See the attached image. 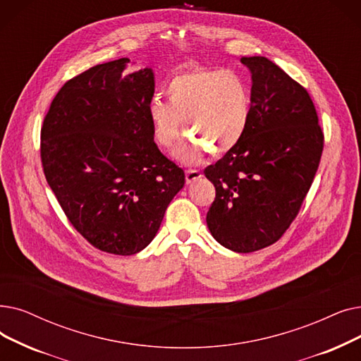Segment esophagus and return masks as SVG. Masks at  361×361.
Listing matches in <instances>:
<instances>
[{
    "instance_id": "1",
    "label": "esophagus",
    "mask_w": 361,
    "mask_h": 361,
    "mask_svg": "<svg viewBox=\"0 0 361 361\" xmlns=\"http://www.w3.org/2000/svg\"><path fill=\"white\" fill-rule=\"evenodd\" d=\"M200 177H202V174H200L197 169H187L185 171V183L187 184H190V183L199 180Z\"/></svg>"
}]
</instances>
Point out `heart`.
<instances>
[{
  "label": "heart",
  "instance_id": "1",
  "mask_svg": "<svg viewBox=\"0 0 361 361\" xmlns=\"http://www.w3.org/2000/svg\"><path fill=\"white\" fill-rule=\"evenodd\" d=\"M168 103L153 99L147 118L156 145L169 149L183 131L187 138L176 150V158L196 165L207 152L224 154L243 138L252 99L245 78L233 69L197 68L176 75L166 85Z\"/></svg>",
  "mask_w": 361,
  "mask_h": 361
}]
</instances>
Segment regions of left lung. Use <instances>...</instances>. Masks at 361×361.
I'll return each mask as SVG.
<instances>
[{
    "instance_id": "obj_1",
    "label": "left lung",
    "mask_w": 361,
    "mask_h": 361,
    "mask_svg": "<svg viewBox=\"0 0 361 361\" xmlns=\"http://www.w3.org/2000/svg\"><path fill=\"white\" fill-rule=\"evenodd\" d=\"M240 61L252 75L247 130L203 172L215 185L207 214L211 234L247 254L273 245L292 224L314 180L324 137L302 85L267 57Z\"/></svg>"
}]
</instances>
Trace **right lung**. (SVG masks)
<instances>
[{
	"mask_svg": "<svg viewBox=\"0 0 361 361\" xmlns=\"http://www.w3.org/2000/svg\"><path fill=\"white\" fill-rule=\"evenodd\" d=\"M123 57L92 66L59 90L41 128L47 183L94 247L134 255L156 236L184 171L156 146L147 118L150 68Z\"/></svg>",
	"mask_w": 361,
	"mask_h": 361,
	"instance_id": "obj_1",
	"label": "right lung"
}]
</instances>
